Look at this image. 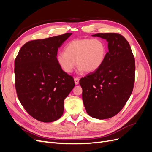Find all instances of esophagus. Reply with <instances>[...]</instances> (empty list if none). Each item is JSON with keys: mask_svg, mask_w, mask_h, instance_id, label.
<instances>
[{"mask_svg": "<svg viewBox=\"0 0 152 152\" xmlns=\"http://www.w3.org/2000/svg\"><path fill=\"white\" fill-rule=\"evenodd\" d=\"M74 82L75 85H78L79 83V79H78V78H74Z\"/></svg>", "mask_w": 152, "mask_h": 152, "instance_id": "esophagus-1", "label": "esophagus"}]
</instances>
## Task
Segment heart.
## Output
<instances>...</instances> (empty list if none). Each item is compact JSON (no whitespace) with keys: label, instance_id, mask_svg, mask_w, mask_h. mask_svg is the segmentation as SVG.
Returning <instances> with one entry per match:
<instances>
[{"label":"heart","instance_id":"b5f03b06","mask_svg":"<svg viewBox=\"0 0 152 152\" xmlns=\"http://www.w3.org/2000/svg\"><path fill=\"white\" fill-rule=\"evenodd\" d=\"M106 54L107 47L102 40L80 39L69 42L64 49V53L58 54L56 60L65 73L72 72L77 65L80 72L91 73L102 65Z\"/></svg>","mask_w":152,"mask_h":152}]
</instances>
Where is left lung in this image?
<instances>
[{
	"label": "left lung",
	"instance_id": "obj_1",
	"mask_svg": "<svg viewBox=\"0 0 152 152\" xmlns=\"http://www.w3.org/2000/svg\"><path fill=\"white\" fill-rule=\"evenodd\" d=\"M93 36L106 39L108 52L102 65L80 79L79 84L87 114L106 119L116 115L129 98L134 84L135 60L122 35L104 33Z\"/></svg>",
	"mask_w": 152,
	"mask_h": 152
}]
</instances>
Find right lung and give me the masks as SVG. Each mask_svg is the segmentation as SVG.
Listing matches in <instances>:
<instances>
[{
  "label": "right lung",
  "mask_w": 152,
  "mask_h": 152,
  "mask_svg": "<svg viewBox=\"0 0 152 152\" xmlns=\"http://www.w3.org/2000/svg\"><path fill=\"white\" fill-rule=\"evenodd\" d=\"M72 34L29 41L15 61L18 98L30 115L51 122L63 113L64 100L75 86L73 78L59 67L58 48Z\"/></svg>",
  "instance_id": "1"
}]
</instances>
